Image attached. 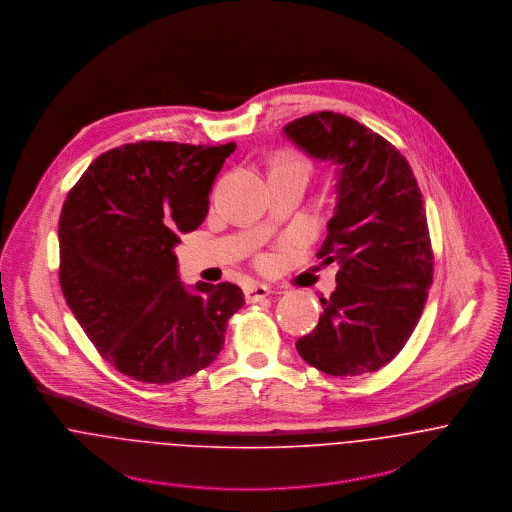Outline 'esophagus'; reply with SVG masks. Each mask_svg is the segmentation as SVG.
<instances>
[{
  "label": "esophagus",
  "instance_id": "34e87169",
  "mask_svg": "<svg viewBox=\"0 0 512 512\" xmlns=\"http://www.w3.org/2000/svg\"><path fill=\"white\" fill-rule=\"evenodd\" d=\"M269 294H271V288H269L267 284L253 283L245 286V300H247L249 304L259 302V300L267 298Z\"/></svg>",
  "mask_w": 512,
  "mask_h": 512
}]
</instances>
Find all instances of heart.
<instances>
[{
  "label": "heart",
  "mask_w": 512,
  "mask_h": 512,
  "mask_svg": "<svg viewBox=\"0 0 512 512\" xmlns=\"http://www.w3.org/2000/svg\"><path fill=\"white\" fill-rule=\"evenodd\" d=\"M279 169H302V171H306V163L296 155H281L277 159L273 171H279Z\"/></svg>",
  "instance_id": "1"
}]
</instances>
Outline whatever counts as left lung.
Listing matches in <instances>:
<instances>
[{"mask_svg":"<svg viewBox=\"0 0 512 512\" xmlns=\"http://www.w3.org/2000/svg\"><path fill=\"white\" fill-rule=\"evenodd\" d=\"M283 133L336 167V208L318 251L336 263V290L320 298L318 326L296 341L300 357L334 377L381 369L414 332L434 275L418 182L406 159L373 129L334 112L310 114Z\"/></svg>","mask_w":512,"mask_h":512,"instance_id":"8db88e82","label":"left lung"}]
</instances>
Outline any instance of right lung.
I'll return each instance as SVG.
<instances>
[{"label":"right lung","instance_id":"obj_1","mask_svg":"<svg viewBox=\"0 0 512 512\" xmlns=\"http://www.w3.org/2000/svg\"><path fill=\"white\" fill-rule=\"evenodd\" d=\"M235 143H129L100 155L68 192L60 220V288L68 308L123 375L165 385L222 351L245 304L237 284L178 277L174 247L198 228Z\"/></svg>","mask_w":512,"mask_h":512}]
</instances>
